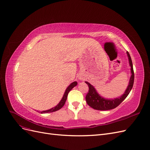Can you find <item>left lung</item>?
Here are the masks:
<instances>
[{
	"label": "left lung",
	"instance_id": "obj_1",
	"mask_svg": "<svg viewBox=\"0 0 150 150\" xmlns=\"http://www.w3.org/2000/svg\"><path fill=\"white\" fill-rule=\"evenodd\" d=\"M126 53L128 57L129 64L131 67V76L129 79L128 86V87H127L125 93L117 98L106 99L101 97L100 95L97 93L96 89L94 88V86L93 85L87 82V81H86L85 83L89 86V91L88 94H86V101L90 107H91L92 108L94 109V110L100 111L112 110V109H114L117 106H118L120 104L125 100V98L128 96V95L129 94L131 89L133 88L134 76L131 58L128 51L126 52Z\"/></svg>",
	"mask_w": 150,
	"mask_h": 150
}]
</instances>
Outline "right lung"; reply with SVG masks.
<instances>
[{"label":"right lung","mask_w":150,"mask_h":150,"mask_svg":"<svg viewBox=\"0 0 150 150\" xmlns=\"http://www.w3.org/2000/svg\"><path fill=\"white\" fill-rule=\"evenodd\" d=\"M78 84V83L76 82V81H74V82L72 83L67 88V89H66L65 91V93L64 94V95H63V97L61 99V101L58 103V104L57 106H56L55 107H54L51 109H49V110H46V111H42L40 112V113H42V114H43V113H48V112H54V111H56L59 110H60V109L61 108L63 107V106L64 105V104L66 103V101L67 99V95H68V93H69L70 91L74 87H75V86Z\"/></svg>","instance_id":"right-lung-1"}]
</instances>
